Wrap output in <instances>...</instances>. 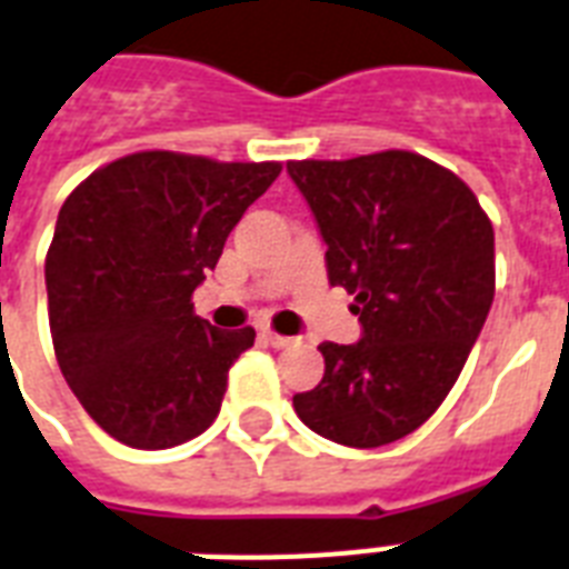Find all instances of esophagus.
<instances>
[{"mask_svg": "<svg viewBox=\"0 0 569 569\" xmlns=\"http://www.w3.org/2000/svg\"><path fill=\"white\" fill-rule=\"evenodd\" d=\"M262 340L271 346V349H286V346H292V342H298L295 337H283V333H274V331H262Z\"/></svg>", "mask_w": 569, "mask_h": 569, "instance_id": "esophagus-1", "label": "esophagus"}]
</instances>
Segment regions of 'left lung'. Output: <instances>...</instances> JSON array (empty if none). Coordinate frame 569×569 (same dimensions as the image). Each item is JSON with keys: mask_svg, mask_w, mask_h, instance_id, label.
Returning a JSON list of instances; mask_svg holds the SVG:
<instances>
[{"mask_svg": "<svg viewBox=\"0 0 569 569\" xmlns=\"http://www.w3.org/2000/svg\"><path fill=\"white\" fill-rule=\"evenodd\" d=\"M331 286L355 295L361 340L322 342L325 376L292 406L346 448H381L439 409L496 295V236L462 179L411 151L292 160Z\"/></svg>", "mask_w": 569, "mask_h": 569, "instance_id": "obj_1", "label": "left lung"}]
</instances>
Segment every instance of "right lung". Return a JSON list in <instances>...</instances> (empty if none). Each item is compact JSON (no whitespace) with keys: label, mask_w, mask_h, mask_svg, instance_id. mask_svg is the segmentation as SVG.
I'll return each instance as SVG.
<instances>
[{"label":"right lung","mask_w":569,"mask_h":569,"mask_svg":"<svg viewBox=\"0 0 569 569\" xmlns=\"http://www.w3.org/2000/svg\"><path fill=\"white\" fill-rule=\"evenodd\" d=\"M277 176L280 163L140 151L64 199L43 268L56 361L121 445L176 448L214 423L256 331H217L190 295Z\"/></svg>","instance_id":"right-lung-1"}]
</instances>
